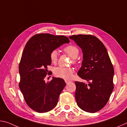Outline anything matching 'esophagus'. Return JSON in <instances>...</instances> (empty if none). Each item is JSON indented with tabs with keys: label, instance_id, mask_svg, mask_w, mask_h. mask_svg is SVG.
<instances>
[{
	"label": "esophagus",
	"instance_id": "esophagus-1",
	"mask_svg": "<svg viewBox=\"0 0 127 127\" xmlns=\"http://www.w3.org/2000/svg\"><path fill=\"white\" fill-rule=\"evenodd\" d=\"M65 83H66V84H67V83H69V82H70V81H69V80H67V79H65Z\"/></svg>",
	"mask_w": 127,
	"mask_h": 127
}]
</instances>
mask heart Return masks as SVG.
<instances>
[{
	"mask_svg": "<svg viewBox=\"0 0 127 127\" xmlns=\"http://www.w3.org/2000/svg\"><path fill=\"white\" fill-rule=\"evenodd\" d=\"M63 50L66 54L70 56L74 59L78 57L79 54V49L77 46L73 45H69L65 46ZM58 53L57 50H53L50 54V58L51 63L55 64L58 61ZM74 70L70 68H63V67H57L54 69V74L56 76L61 77V78L68 79H70L73 76Z\"/></svg>",
	"mask_w": 127,
	"mask_h": 127,
	"instance_id": "1",
	"label": "heart"
}]
</instances>
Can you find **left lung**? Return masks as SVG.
<instances>
[{
    "mask_svg": "<svg viewBox=\"0 0 127 127\" xmlns=\"http://www.w3.org/2000/svg\"><path fill=\"white\" fill-rule=\"evenodd\" d=\"M69 38L82 49L83 61L78 75L89 82H75L77 105L86 112H97L106 104L114 89V71L108 53L94 36L73 35Z\"/></svg>",
    "mask_w": 127,
    "mask_h": 127,
    "instance_id": "obj_1",
    "label": "left lung"
}]
</instances>
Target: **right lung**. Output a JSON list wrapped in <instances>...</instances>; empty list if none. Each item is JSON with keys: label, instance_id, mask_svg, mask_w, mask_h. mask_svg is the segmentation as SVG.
Returning <instances> with one entry per match:
<instances>
[{"label": "right lung", "instance_id": "1", "mask_svg": "<svg viewBox=\"0 0 127 127\" xmlns=\"http://www.w3.org/2000/svg\"><path fill=\"white\" fill-rule=\"evenodd\" d=\"M69 42L64 36L49 33L32 36L23 50L19 65V87L29 106L38 113H46L57 105L59 95L66 83L63 79L53 77L44 80L51 65L50 54L64 44Z\"/></svg>", "mask_w": 127, "mask_h": 127}]
</instances>
